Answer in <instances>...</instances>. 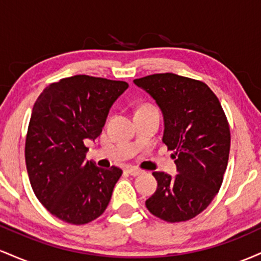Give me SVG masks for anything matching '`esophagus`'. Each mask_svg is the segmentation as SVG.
<instances>
[{
    "label": "esophagus",
    "instance_id": "esophagus-1",
    "mask_svg": "<svg viewBox=\"0 0 261 261\" xmlns=\"http://www.w3.org/2000/svg\"><path fill=\"white\" fill-rule=\"evenodd\" d=\"M126 172L130 175H134V176H137V175L142 174V170L139 169V168H135V167H128V168L126 169Z\"/></svg>",
    "mask_w": 261,
    "mask_h": 261
}]
</instances>
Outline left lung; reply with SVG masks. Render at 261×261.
I'll return each instance as SVG.
<instances>
[{
	"label": "left lung",
	"instance_id": "obj_1",
	"mask_svg": "<svg viewBox=\"0 0 261 261\" xmlns=\"http://www.w3.org/2000/svg\"><path fill=\"white\" fill-rule=\"evenodd\" d=\"M153 98L164 121L163 141L178 174L152 173L157 190L146 200L152 215L181 222L202 212L220 190L228 163L230 133L220 100L207 85L174 73L134 80Z\"/></svg>",
	"mask_w": 261,
	"mask_h": 261
}]
</instances>
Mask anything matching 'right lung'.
<instances>
[{"instance_id":"1","label":"right lung","mask_w":261,"mask_h":261,"mask_svg":"<svg viewBox=\"0 0 261 261\" xmlns=\"http://www.w3.org/2000/svg\"><path fill=\"white\" fill-rule=\"evenodd\" d=\"M127 87L124 81L77 74L49 85L34 103L25 140L29 180L44 207L65 222H91L110 201L122 170L87 161L85 142L101 134Z\"/></svg>"}]
</instances>
